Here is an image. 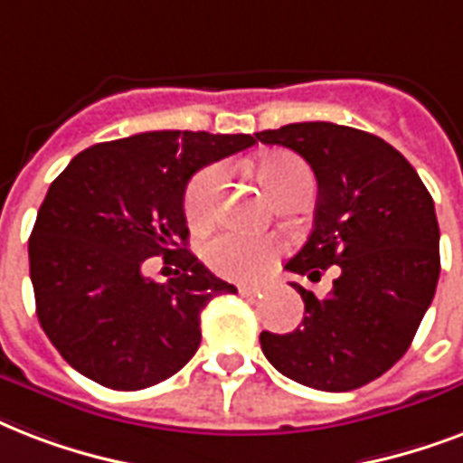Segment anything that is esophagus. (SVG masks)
<instances>
[{"instance_id":"obj_1","label":"esophagus","mask_w":463,"mask_h":463,"mask_svg":"<svg viewBox=\"0 0 463 463\" xmlns=\"http://www.w3.org/2000/svg\"><path fill=\"white\" fill-rule=\"evenodd\" d=\"M239 292L243 297H260V288H250V285H239Z\"/></svg>"}]
</instances>
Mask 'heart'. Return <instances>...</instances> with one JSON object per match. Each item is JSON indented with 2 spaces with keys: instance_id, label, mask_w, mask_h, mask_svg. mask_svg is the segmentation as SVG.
Returning a JSON list of instances; mask_svg holds the SVG:
<instances>
[{
  "instance_id": "b5f03b06",
  "label": "heart",
  "mask_w": 463,
  "mask_h": 463,
  "mask_svg": "<svg viewBox=\"0 0 463 463\" xmlns=\"http://www.w3.org/2000/svg\"><path fill=\"white\" fill-rule=\"evenodd\" d=\"M256 174L272 200H280L295 191H314V175L309 166L289 154H272L256 164ZM224 171L220 166H207L193 175L185 188V220L193 227H205L213 220L214 205L220 198ZM280 243L260 236H243L236 232H224L214 236L205 246V263L217 275L229 280H258L270 270L280 256Z\"/></svg>"
}]
</instances>
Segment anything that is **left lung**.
I'll use <instances>...</instances> for the list:
<instances>
[{
  "label": "left lung",
  "mask_w": 463,
  "mask_h": 463,
  "mask_svg": "<svg viewBox=\"0 0 463 463\" xmlns=\"http://www.w3.org/2000/svg\"><path fill=\"white\" fill-rule=\"evenodd\" d=\"M307 159L318 183L314 229L289 272L321 280L326 297L292 282L304 318L292 333H260V347L285 377L318 392H353L406 354L435 297L439 227L420 175L377 135L335 123H292L256 135Z\"/></svg>",
  "instance_id": "1"
}]
</instances>
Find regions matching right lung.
Returning a JSON list of instances; mask_svg holds the SVG:
<instances>
[{
  "label": "right lung",
  "mask_w": 463,
  "mask_h": 463,
  "mask_svg": "<svg viewBox=\"0 0 463 463\" xmlns=\"http://www.w3.org/2000/svg\"><path fill=\"white\" fill-rule=\"evenodd\" d=\"M256 135L139 132L77 154L50 183L28 239L35 311L79 374L116 392L174 377L200 345V311L234 285L188 250L191 175L256 145ZM164 255L176 278L141 275Z\"/></svg>",
  "instance_id": "obj_1"
}]
</instances>
